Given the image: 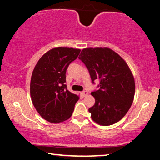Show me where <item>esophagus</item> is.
<instances>
[{
    "label": "esophagus",
    "mask_w": 160,
    "mask_h": 160,
    "mask_svg": "<svg viewBox=\"0 0 160 160\" xmlns=\"http://www.w3.org/2000/svg\"><path fill=\"white\" fill-rule=\"evenodd\" d=\"M81 94H82V96L85 97V96H87V95H88V92L84 90V91H82V92H81Z\"/></svg>",
    "instance_id": "obj_1"
}]
</instances>
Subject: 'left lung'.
Instances as JSON below:
<instances>
[{"mask_svg":"<svg viewBox=\"0 0 160 160\" xmlns=\"http://www.w3.org/2000/svg\"><path fill=\"white\" fill-rule=\"evenodd\" d=\"M78 58L90 72L92 82L99 80V90L92 92L95 104L89 109L92 120L102 126L118 122L133 101L135 80L126 61L109 48H86Z\"/></svg>","mask_w":160,"mask_h":160,"instance_id":"left-lung-1","label":"left lung"}]
</instances>
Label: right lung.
I'll return each mask as SVG.
<instances>
[{"mask_svg": "<svg viewBox=\"0 0 160 160\" xmlns=\"http://www.w3.org/2000/svg\"><path fill=\"white\" fill-rule=\"evenodd\" d=\"M80 52L78 48H54L44 53L34 67L30 82L32 101L48 122H62L73 112L79 97L67 90L66 72Z\"/></svg>", "mask_w": 160, "mask_h": 160, "instance_id": "obj_1", "label": "right lung"}]
</instances>
